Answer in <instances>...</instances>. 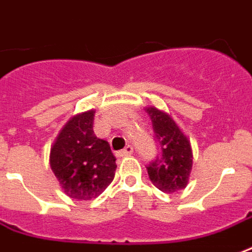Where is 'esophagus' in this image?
Masks as SVG:
<instances>
[{"label": "esophagus", "mask_w": 252, "mask_h": 252, "mask_svg": "<svg viewBox=\"0 0 252 252\" xmlns=\"http://www.w3.org/2000/svg\"><path fill=\"white\" fill-rule=\"evenodd\" d=\"M131 154H133V146H131V145H127L124 150L118 152V157H128V156H131Z\"/></svg>", "instance_id": "esophagus-1"}]
</instances>
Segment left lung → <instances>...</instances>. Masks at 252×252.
I'll return each mask as SVG.
<instances>
[{
  "instance_id": "left-lung-1",
  "label": "left lung",
  "mask_w": 252,
  "mask_h": 252,
  "mask_svg": "<svg viewBox=\"0 0 252 252\" xmlns=\"http://www.w3.org/2000/svg\"><path fill=\"white\" fill-rule=\"evenodd\" d=\"M146 113L152 119L154 139L158 144L157 157L146 165L149 179L164 193H174L188 184L192 169L190 145L170 115L156 107H148Z\"/></svg>"
}]
</instances>
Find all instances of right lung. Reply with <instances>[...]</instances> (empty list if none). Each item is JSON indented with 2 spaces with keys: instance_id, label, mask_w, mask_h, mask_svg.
Here are the masks:
<instances>
[{
  "instance_id": "right-lung-1",
  "label": "right lung",
  "mask_w": 252,
  "mask_h": 252,
  "mask_svg": "<svg viewBox=\"0 0 252 252\" xmlns=\"http://www.w3.org/2000/svg\"><path fill=\"white\" fill-rule=\"evenodd\" d=\"M94 114L91 110L69 119L51 149L53 174L64 193L76 200L98 197L117 168L107 141L94 134Z\"/></svg>"
}]
</instances>
